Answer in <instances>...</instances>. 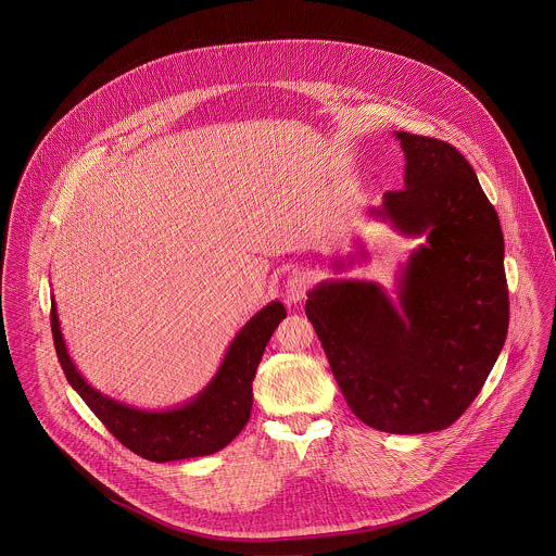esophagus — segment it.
<instances>
[{"label":"esophagus","mask_w":556,"mask_h":556,"mask_svg":"<svg viewBox=\"0 0 556 556\" xmlns=\"http://www.w3.org/2000/svg\"><path fill=\"white\" fill-rule=\"evenodd\" d=\"M308 285H311L308 274H304V271H293V274L287 278V289H285L287 302H289V304L302 302V300L306 298Z\"/></svg>","instance_id":"obj_1"}]
</instances>
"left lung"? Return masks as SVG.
I'll return each instance as SVG.
<instances>
[{
	"label": "left lung",
	"mask_w": 556,
	"mask_h": 556,
	"mask_svg": "<svg viewBox=\"0 0 556 556\" xmlns=\"http://www.w3.org/2000/svg\"><path fill=\"white\" fill-rule=\"evenodd\" d=\"M404 188L372 214L424 236L397 285L329 280L308 293L333 379L370 428L421 434L452 426L481 392L507 336L509 293L498 216L450 143L396 132ZM364 254V252H359Z\"/></svg>",
	"instance_id": "left-lung-1"
}]
</instances>
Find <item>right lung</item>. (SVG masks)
<instances>
[{
  "label": "right lung",
  "instance_id": "obj_1",
  "mask_svg": "<svg viewBox=\"0 0 556 556\" xmlns=\"http://www.w3.org/2000/svg\"><path fill=\"white\" fill-rule=\"evenodd\" d=\"M285 317V306L271 302L250 318L231 342L212 383L188 404L168 410H141L102 396L80 377L66 351L55 302H51L53 342L68 383L122 445L152 463L210 456L238 437L250 419L256 366Z\"/></svg>",
  "mask_w": 556,
  "mask_h": 556
}]
</instances>
